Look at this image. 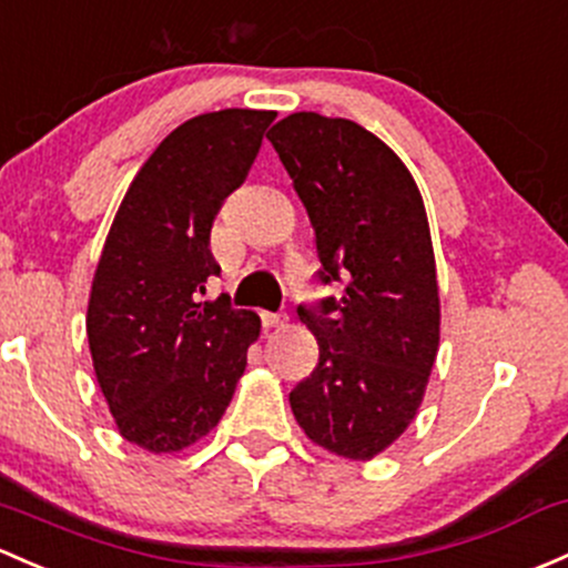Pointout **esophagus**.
Here are the masks:
<instances>
[{"label": "esophagus", "instance_id": "esophagus-1", "mask_svg": "<svg viewBox=\"0 0 568 568\" xmlns=\"http://www.w3.org/2000/svg\"><path fill=\"white\" fill-rule=\"evenodd\" d=\"M261 321H264V329L268 332V329H280V326L288 324V315H283V313H264V315H261Z\"/></svg>", "mask_w": 568, "mask_h": 568}]
</instances>
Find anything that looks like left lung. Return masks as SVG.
<instances>
[{
  "instance_id": "8db88e82",
  "label": "left lung",
  "mask_w": 568,
  "mask_h": 568,
  "mask_svg": "<svg viewBox=\"0 0 568 568\" xmlns=\"http://www.w3.org/2000/svg\"><path fill=\"white\" fill-rule=\"evenodd\" d=\"M315 231L318 280L300 304L318 364L291 392L313 444L373 459L405 433L438 356L440 300L425 201L403 160L351 119L291 113L266 133Z\"/></svg>"
}]
</instances>
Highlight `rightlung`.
Returning a JSON list of instances; mask_svg holds the SVG:
<instances>
[{"instance_id": "1", "label": "right lung", "mask_w": 568, "mask_h": 568, "mask_svg": "<svg viewBox=\"0 0 568 568\" xmlns=\"http://www.w3.org/2000/svg\"><path fill=\"white\" fill-rule=\"evenodd\" d=\"M274 111L225 109L179 124L141 165L94 268L87 337L122 438L182 452L223 419L261 318L229 296L201 302L220 274L214 214L244 182Z\"/></svg>"}]
</instances>
